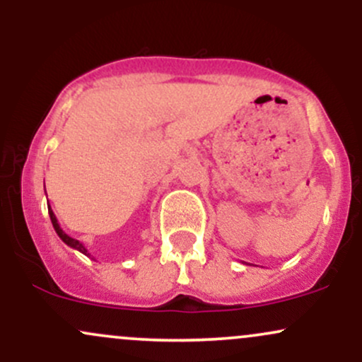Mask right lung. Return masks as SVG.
<instances>
[{
	"label": "right lung",
	"instance_id": "1",
	"mask_svg": "<svg viewBox=\"0 0 362 362\" xmlns=\"http://www.w3.org/2000/svg\"><path fill=\"white\" fill-rule=\"evenodd\" d=\"M45 187V185H44ZM47 207H49V216H51V221H52V226H54V230H56V233H57V236H59V238L62 240V242H64L66 245H68V247H71V248H74V250H78V252H81V253H85L86 257H90V253H88V250H86V247L85 245H83L80 240H76V238H73V236H69V235H66L64 231H62V228L59 226V223H57V218H56V214L52 213V209H51V206L47 204Z\"/></svg>",
	"mask_w": 362,
	"mask_h": 362
}]
</instances>
